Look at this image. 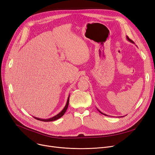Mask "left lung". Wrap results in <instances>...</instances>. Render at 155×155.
I'll list each match as a JSON object with an SVG mask.
<instances>
[{"label":"left lung","instance_id":"8db88e82","mask_svg":"<svg viewBox=\"0 0 155 155\" xmlns=\"http://www.w3.org/2000/svg\"><path fill=\"white\" fill-rule=\"evenodd\" d=\"M127 39H128V41H129L130 42H131V43H134V41H132V40H131V39H130V38H128V36H127ZM97 110H98V111H99V112H100V113H101V114H104V115H105V116H108V115H107V114H104V113H103V112H101V111H100V110H99L98 109V108H97Z\"/></svg>","mask_w":155,"mask_h":155}]
</instances>
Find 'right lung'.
<instances>
[{"label":"right lung","mask_w":155,"mask_h":155,"mask_svg":"<svg viewBox=\"0 0 155 155\" xmlns=\"http://www.w3.org/2000/svg\"><path fill=\"white\" fill-rule=\"evenodd\" d=\"M69 99H70V95H69L68 98V100H67V102H66V104L64 107V108H63V109L62 110V111H61L58 114H57L56 116L51 117V118H49V119H41V118H38V117H34L35 119L39 120V121H45V122H48V121H55V120L59 119L60 117H61L63 115H64V113L66 112L67 108L68 107V105H69Z\"/></svg>","instance_id":"right-lung-1"}]
</instances>
